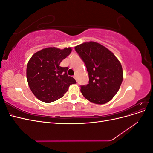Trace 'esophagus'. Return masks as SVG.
<instances>
[{"mask_svg": "<svg viewBox=\"0 0 153 153\" xmlns=\"http://www.w3.org/2000/svg\"><path fill=\"white\" fill-rule=\"evenodd\" d=\"M74 78H75V79L76 80H77V76H76V75H74Z\"/></svg>", "mask_w": 153, "mask_h": 153, "instance_id": "1", "label": "esophagus"}]
</instances>
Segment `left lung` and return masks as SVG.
<instances>
[{
	"instance_id": "8db88e82",
	"label": "left lung",
	"mask_w": 153,
	"mask_h": 153,
	"mask_svg": "<svg viewBox=\"0 0 153 153\" xmlns=\"http://www.w3.org/2000/svg\"><path fill=\"white\" fill-rule=\"evenodd\" d=\"M84 62L89 75V84L81 85V92L92 103H108L118 92L123 73L119 60L110 51L98 43L90 41L75 47Z\"/></svg>"
}]
</instances>
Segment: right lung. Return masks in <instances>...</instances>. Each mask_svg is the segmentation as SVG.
I'll use <instances>...</instances> for the list:
<instances>
[{"label": "right lung", "instance_id": "add662e5", "mask_svg": "<svg viewBox=\"0 0 153 153\" xmlns=\"http://www.w3.org/2000/svg\"><path fill=\"white\" fill-rule=\"evenodd\" d=\"M71 52V48L49 47L38 51L30 59L27 67V82L32 93L43 102L51 103L62 98L69 86L76 83L68 75V67L60 66Z\"/></svg>", "mask_w": 153, "mask_h": 153}]
</instances>
